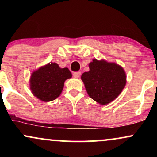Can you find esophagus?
I'll return each instance as SVG.
<instances>
[{
    "mask_svg": "<svg viewBox=\"0 0 157 157\" xmlns=\"http://www.w3.org/2000/svg\"><path fill=\"white\" fill-rule=\"evenodd\" d=\"M80 75H81L80 71H75V72L73 73V76L75 77H76V78H78V77H80Z\"/></svg>",
    "mask_w": 157,
    "mask_h": 157,
    "instance_id": "1",
    "label": "esophagus"
}]
</instances>
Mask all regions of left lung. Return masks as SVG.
I'll use <instances>...</instances> for the list:
<instances>
[{"label": "left lung", "instance_id": "8db88e82", "mask_svg": "<svg viewBox=\"0 0 157 157\" xmlns=\"http://www.w3.org/2000/svg\"><path fill=\"white\" fill-rule=\"evenodd\" d=\"M89 68V71L81 76L89 97L101 105L115 100L126 83L123 68L117 64L96 59L90 63Z\"/></svg>", "mask_w": 157, "mask_h": 157}]
</instances>
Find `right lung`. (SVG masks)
<instances>
[{
  "instance_id": "right-lung-1",
  "label": "right lung",
  "mask_w": 157,
  "mask_h": 157,
  "mask_svg": "<svg viewBox=\"0 0 157 157\" xmlns=\"http://www.w3.org/2000/svg\"><path fill=\"white\" fill-rule=\"evenodd\" d=\"M71 77V73L67 68H60L57 63H50L32 73L30 89L42 101H52L60 96L65 80Z\"/></svg>"
}]
</instances>
